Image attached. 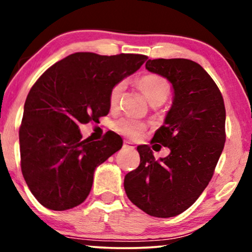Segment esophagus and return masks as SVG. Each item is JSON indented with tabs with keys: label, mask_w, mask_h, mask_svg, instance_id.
Here are the masks:
<instances>
[{
	"label": "esophagus",
	"mask_w": 252,
	"mask_h": 252,
	"mask_svg": "<svg viewBox=\"0 0 252 252\" xmlns=\"http://www.w3.org/2000/svg\"><path fill=\"white\" fill-rule=\"evenodd\" d=\"M123 147H124V148H129V149H134V148H135L134 143L129 142V141H124V143H123Z\"/></svg>",
	"instance_id": "esophagus-1"
}]
</instances>
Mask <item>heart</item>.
<instances>
[{
	"label": "heart",
	"instance_id": "obj_1",
	"mask_svg": "<svg viewBox=\"0 0 252 252\" xmlns=\"http://www.w3.org/2000/svg\"><path fill=\"white\" fill-rule=\"evenodd\" d=\"M140 86L150 104H160V105L167 99L170 90L169 83L163 77L158 76V74H147L142 77L140 79ZM124 88H126V82L121 80L110 90L109 102L112 108L117 105ZM111 128L121 135L135 137L142 131L143 123L134 118L121 117L112 122Z\"/></svg>",
	"mask_w": 252,
	"mask_h": 252
}]
</instances>
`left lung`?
I'll return each instance as SVG.
<instances>
[{"label":"left lung","mask_w":252,"mask_h":252,"mask_svg":"<svg viewBox=\"0 0 252 252\" xmlns=\"http://www.w3.org/2000/svg\"><path fill=\"white\" fill-rule=\"evenodd\" d=\"M146 68L172 84V106L150 141L170 153L155 160L149 146H138L140 166L126 175L124 189L147 215L169 218L192 206L212 179L224 149L226 114L218 86L199 63L149 59Z\"/></svg>","instance_id":"8db88e82"}]
</instances>
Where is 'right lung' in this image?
I'll return each instance as SVG.
<instances>
[{"label":"right lung","instance_id":"obj_1","mask_svg":"<svg viewBox=\"0 0 252 252\" xmlns=\"http://www.w3.org/2000/svg\"><path fill=\"white\" fill-rule=\"evenodd\" d=\"M142 54H71L51 66L31 89L20 126L21 169L36 200L65 211L88 198L94 169L122 148L120 135L82 140L79 126L106 116L115 84L135 73Z\"/></svg>","mask_w":252,"mask_h":252}]
</instances>
